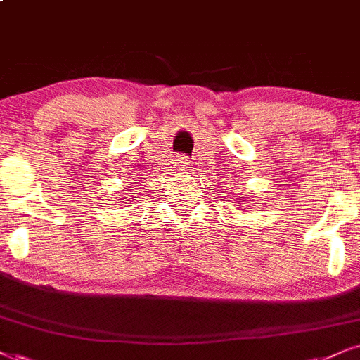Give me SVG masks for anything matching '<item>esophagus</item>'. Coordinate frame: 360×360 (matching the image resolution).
Returning <instances> with one entry per match:
<instances>
[{"label": "esophagus", "mask_w": 360, "mask_h": 360, "mask_svg": "<svg viewBox=\"0 0 360 360\" xmlns=\"http://www.w3.org/2000/svg\"><path fill=\"white\" fill-rule=\"evenodd\" d=\"M176 163H179V165L180 167H187L188 165V158L187 157H185V155H180V157L179 158H176Z\"/></svg>", "instance_id": "34e87169"}]
</instances>
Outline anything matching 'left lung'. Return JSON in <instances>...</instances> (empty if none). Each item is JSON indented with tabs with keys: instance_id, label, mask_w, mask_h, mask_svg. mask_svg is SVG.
Segmentation results:
<instances>
[{
	"instance_id": "left-lung-1",
	"label": "left lung",
	"mask_w": 360,
	"mask_h": 360,
	"mask_svg": "<svg viewBox=\"0 0 360 360\" xmlns=\"http://www.w3.org/2000/svg\"><path fill=\"white\" fill-rule=\"evenodd\" d=\"M240 198H242V197H240Z\"/></svg>"
}]
</instances>
